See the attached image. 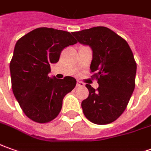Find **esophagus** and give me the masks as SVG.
<instances>
[{"label": "esophagus", "instance_id": "1", "mask_svg": "<svg viewBox=\"0 0 151 151\" xmlns=\"http://www.w3.org/2000/svg\"><path fill=\"white\" fill-rule=\"evenodd\" d=\"M76 86H77V87H84V86H85V84L81 81H77Z\"/></svg>", "mask_w": 151, "mask_h": 151}]
</instances>
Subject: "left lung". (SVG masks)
<instances>
[{
	"mask_svg": "<svg viewBox=\"0 0 151 151\" xmlns=\"http://www.w3.org/2000/svg\"><path fill=\"white\" fill-rule=\"evenodd\" d=\"M77 42L90 46V70L99 88L86 85L89 96L81 103L83 113L93 123L105 125L125 111L134 89L137 63L124 38L109 28L99 26L72 33Z\"/></svg>",
	"mask_w": 151,
	"mask_h": 151,
	"instance_id": "obj_1",
	"label": "left lung"
}]
</instances>
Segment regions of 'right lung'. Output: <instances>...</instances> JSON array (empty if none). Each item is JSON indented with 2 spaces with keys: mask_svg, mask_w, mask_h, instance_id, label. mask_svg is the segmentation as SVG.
<instances>
[{
  "mask_svg": "<svg viewBox=\"0 0 151 151\" xmlns=\"http://www.w3.org/2000/svg\"><path fill=\"white\" fill-rule=\"evenodd\" d=\"M77 42L70 33L52 28H38L19 39L10 63L14 97L27 117L46 123L58 117L66 93L76 80L50 78V65L59 61L62 51Z\"/></svg>",
  "mask_w": 151,
  "mask_h": 151,
  "instance_id": "1",
  "label": "right lung"
}]
</instances>
